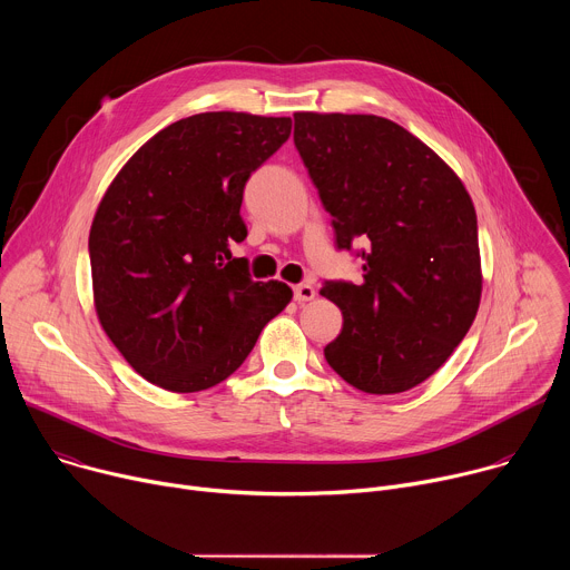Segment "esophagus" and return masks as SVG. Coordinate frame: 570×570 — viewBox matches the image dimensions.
I'll use <instances>...</instances> for the list:
<instances>
[{
  "mask_svg": "<svg viewBox=\"0 0 570 570\" xmlns=\"http://www.w3.org/2000/svg\"><path fill=\"white\" fill-rule=\"evenodd\" d=\"M293 297L297 304H304V302H311L315 297V288L311 284H297L293 288Z\"/></svg>",
  "mask_w": 570,
  "mask_h": 570,
  "instance_id": "esophagus-1",
  "label": "esophagus"
}]
</instances>
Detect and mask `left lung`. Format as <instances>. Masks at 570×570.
Wrapping results in <instances>:
<instances>
[{
	"label": "left lung",
	"mask_w": 570,
	"mask_h": 570,
	"mask_svg": "<svg viewBox=\"0 0 570 570\" xmlns=\"http://www.w3.org/2000/svg\"><path fill=\"white\" fill-rule=\"evenodd\" d=\"M295 148L363 282H327L343 311L324 358L367 394L405 392L466 336L482 293L473 203L446 161L376 115L295 112Z\"/></svg>",
	"instance_id": "8db88e82"
}]
</instances>
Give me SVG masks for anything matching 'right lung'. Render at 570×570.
I'll list each match as a JSON object with an SVG mask.
<instances>
[{
  "instance_id": "add662e5",
  "label": "right lung",
  "mask_w": 570,
  "mask_h": 570,
  "mask_svg": "<svg viewBox=\"0 0 570 570\" xmlns=\"http://www.w3.org/2000/svg\"><path fill=\"white\" fill-rule=\"evenodd\" d=\"M291 117L203 112L153 135L117 174L90 229L92 291L112 345L146 381L200 392L240 367L293 291L253 282L243 187Z\"/></svg>"
}]
</instances>
